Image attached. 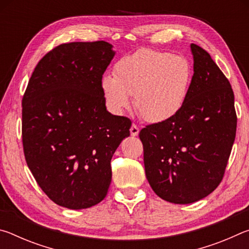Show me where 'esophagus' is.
Here are the masks:
<instances>
[{
	"label": "esophagus",
	"mask_w": 249,
	"mask_h": 249,
	"mask_svg": "<svg viewBox=\"0 0 249 249\" xmlns=\"http://www.w3.org/2000/svg\"><path fill=\"white\" fill-rule=\"evenodd\" d=\"M129 132H130V135H132V136H137V135L140 134V128H138L135 124H133L132 126H130Z\"/></svg>",
	"instance_id": "34e87169"
}]
</instances>
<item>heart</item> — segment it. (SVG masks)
<instances>
[{
  "label": "heart",
  "instance_id": "heart-1",
  "mask_svg": "<svg viewBox=\"0 0 249 249\" xmlns=\"http://www.w3.org/2000/svg\"><path fill=\"white\" fill-rule=\"evenodd\" d=\"M115 77L101 79L105 105L113 114L121 115L132 105L142 119L163 123L183 108L192 81V66L181 54L140 49L122 57L114 67Z\"/></svg>",
  "mask_w": 249,
  "mask_h": 249
}]
</instances>
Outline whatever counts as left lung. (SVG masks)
Wrapping results in <instances>:
<instances>
[{
	"label": "left lung",
	"instance_id": "1",
	"mask_svg": "<svg viewBox=\"0 0 249 249\" xmlns=\"http://www.w3.org/2000/svg\"><path fill=\"white\" fill-rule=\"evenodd\" d=\"M193 77L174 119L142 128L146 178L162 200L200 201L215 190L233 147L237 117L229 80L203 48L190 45Z\"/></svg>",
	"mask_w": 249,
	"mask_h": 249
}]
</instances>
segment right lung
<instances>
[{
  "instance_id": "add662e5",
  "label": "right lung",
  "mask_w": 249,
  "mask_h": 249,
  "mask_svg": "<svg viewBox=\"0 0 249 249\" xmlns=\"http://www.w3.org/2000/svg\"><path fill=\"white\" fill-rule=\"evenodd\" d=\"M107 41L60 45L41 59L23 98L25 159L54 203L91 208L107 196L111 159L132 125L105 107L101 79L115 56Z\"/></svg>"
}]
</instances>
